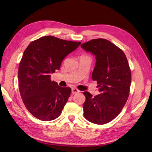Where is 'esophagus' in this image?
Here are the masks:
<instances>
[{"label": "esophagus", "mask_w": 152, "mask_h": 152, "mask_svg": "<svg viewBox=\"0 0 152 152\" xmlns=\"http://www.w3.org/2000/svg\"><path fill=\"white\" fill-rule=\"evenodd\" d=\"M79 92H80V91L78 89H76L75 88H74L72 89V94H76V93H78Z\"/></svg>", "instance_id": "1"}]
</instances>
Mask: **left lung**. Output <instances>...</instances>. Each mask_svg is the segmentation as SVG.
<instances>
[{
    "label": "left lung",
    "instance_id": "1",
    "mask_svg": "<svg viewBox=\"0 0 152 152\" xmlns=\"http://www.w3.org/2000/svg\"><path fill=\"white\" fill-rule=\"evenodd\" d=\"M81 48L95 56L92 79L97 82L100 92L95 96L83 92V115L93 124H107L120 113L129 97L131 72L127 57L121 49L103 38L87 42Z\"/></svg>",
    "mask_w": 152,
    "mask_h": 152
}]
</instances>
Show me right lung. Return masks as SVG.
Returning <instances> with one entry per match:
<instances>
[{
	"mask_svg": "<svg viewBox=\"0 0 152 152\" xmlns=\"http://www.w3.org/2000/svg\"><path fill=\"white\" fill-rule=\"evenodd\" d=\"M80 44L46 36L32 42L25 50L19 66V89L25 107L35 118L51 121L61 115L71 89L51 82V74Z\"/></svg>",
	"mask_w": 152,
	"mask_h": 152,
	"instance_id": "right-lung-1",
	"label": "right lung"
}]
</instances>
